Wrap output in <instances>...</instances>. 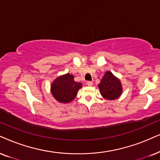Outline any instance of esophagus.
Here are the masks:
<instances>
[{
  "instance_id": "esophagus-1",
  "label": "esophagus",
  "mask_w": 160,
  "mask_h": 160,
  "mask_svg": "<svg viewBox=\"0 0 160 160\" xmlns=\"http://www.w3.org/2000/svg\"><path fill=\"white\" fill-rule=\"evenodd\" d=\"M87 85H88V86H92L93 85V82L92 81H88L87 82Z\"/></svg>"
}]
</instances>
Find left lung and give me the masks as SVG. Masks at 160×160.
I'll return each mask as SVG.
<instances>
[{"label": "left lung", "mask_w": 160, "mask_h": 160, "mask_svg": "<svg viewBox=\"0 0 160 160\" xmlns=\"http://www.w3.org/2000/svg\"><path fill=\"white\" fill-rule=\"evenodd\" d=\"M101 95L108 100H116L122 92V87L120 80L117 78L112 72H106L98 85Z\"/></svg>", "instance_id": "left-lung-1"}]
</instances>
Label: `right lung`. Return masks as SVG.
Instances as JSON below:
<instances>
[{
    "label": "right lung",
    "instance_id": "add662e5",
    "mask_svg": "<svg viewBox=\"0 0 160 160\" xmlns=\"http://www.w3.org/2000/svg\"><path fill=\"white\" fill-rule=\"evenodd\" d=\"M82 83L75 82L69 73L57 78L51 85V92L56 100L61 103H68L75 98Z\"/></svg>",
    "mask_w": 160,
    "mask_h": 160
}]
</instances>
